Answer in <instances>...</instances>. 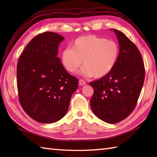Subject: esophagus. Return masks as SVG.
Returning <instances> with one entry per match:
<instances>
[{
    "label": "esophagus",
    "instance_id": "34e87169",
    "mask_svg": "<svg viewBox=\"0 0 157 157\" xmlns=\"http://www.w3.org/2000/svg\"><path fill=\"white\" fill-rule=\"evenodd\" d=\"M79 84L80 86H84L86 84V82L84 80H83V79H79Z\"/></svg>",
    "mask_w": 157,
    "mask_h": 157
}]
</instances>
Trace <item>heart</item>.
I'll return each mask as SVG.
<instances>
[{"label":"heart","mask_w":157,"mask_h":157,"mask_svg":"<svg viewBox=\"0 0 157 157\" xmlns=\"http://www.w3.org/2000/svg\"><path fill=\"white\" fill-rule=\"evenodd\" d=\"M119 47L116 42L88 35L77 38L71 48L61 53L63 66L71 73L78 71L84 61L82 73L85 76L102 78L109 75L118 61Z\"/></svg>","instance_id":"heart-1"}]
</instances>
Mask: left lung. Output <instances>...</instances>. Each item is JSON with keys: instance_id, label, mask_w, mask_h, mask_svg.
<instances>
[{"instance_id": "8db88e82", "label": "left lung", "mask_w": 157, "mask_h": 157, "mask_svg": "<svg viewBox=\"0 0 157 157\" xmlns=\"http://www.w3.org/2000/svg\"><path fill=\"white\" fill-rule=\"evenodd\" d=\"M119 44L118 61L109 75L90 83L93 113L102 121L117 123L131 114L140 94L145 69L138 48L123 32L113 29Z\"/></svg>"}]
</instances>
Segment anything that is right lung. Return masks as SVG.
<instances>
[{"label":"right lung","instance_id":"add662e5","mask_svg":"<svg viewBox=\"0 0 157 157\" xmlns=\"http://www.w3.org/2000/svg\"><path fill=\"white\" fill-rule=\"evenodd\" d=\"M65 38L45 32L26 46L17 65V85L19 102L31 118L52 123L67 111L78 79L63 67L57 56L59 45Z\"/></svg>","mask_w":157,"mask_h":157}]
</instances>
